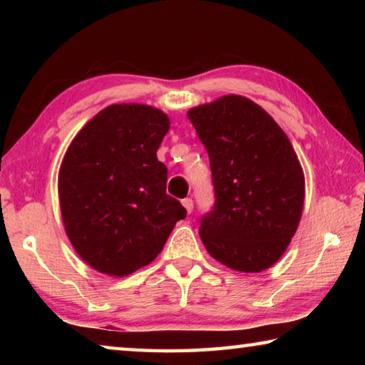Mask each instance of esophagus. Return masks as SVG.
Listing matches in <instances>:
<instances>
[{
	"label": "esophagus",
	"instance_id": "34e87169",
	"mask_svg": "<svg viewBox=\"0 0 365 365\" xmlns=\"http://www.w3.org/2000/svg\"><path fill=\"white\" fill-rule=\"evenodd\" d=\"M182 205L187 209L188 214L193 212V200H191V197H185V200H182Z\"/></svg>",
	"mask_w": 365,
	"mask_h": 365
}]
</instances>
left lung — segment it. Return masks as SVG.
<instances>
[{
    "label": "left lung",
    "mask_w": 365,
    "mask_h": 365,
    "mask_svg": "<svg viewBox=\"0 0 365 365\" xmlns=\"http://www.w3.org/2000/svg\"><path fill=\"white\" fill-rule=\"evenodd\" d=\"M211 164L214 206L200 237L214 259L238 272L279 261L298 228L304 175L285 132L248 98L228 95L190 109Z\"/></svg>",
    "instance_id": "obj_1"
}]
</instances>
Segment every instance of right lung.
I'll return each mask as SVG.
<instances>
[{"label":"right lung","mask_w":365,"mask_h":365,"mask_svg":"<svg viewBox=\"0 0 365 365\" xmlns=\"http://www.w3.org/2000/svg\"><path fill=\"white\" fill-rule=\"evenodd\" d=\"M169 117L145 104H113L67 150L59 170L64 227L78 256L109 275L150 264L187 217L165 193L168 168L156 151Z\"/></svg>","instance_id":"right-lung-1"}]
</instances>
